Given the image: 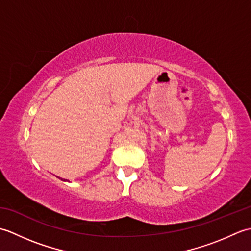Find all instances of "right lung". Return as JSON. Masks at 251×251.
<instances>
[{"instance_id":"obj_1","label":"right lung","mask_w":251,"mask_h":251,"mask_svg":"<svg viewBox=\"0 0 251 251\" xmlns=\"http://www.w3.org/2000/svg\"><path fill=\"white\" fill-rule=\"evenodd\" d=\"M63 181H68V180H67V179H65V180H63Z\"/></svg>"}]
</instances>
